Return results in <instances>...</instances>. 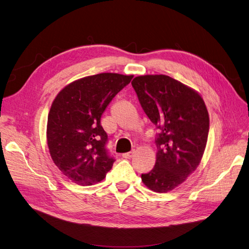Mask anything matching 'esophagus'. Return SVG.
Here are the masks:
<instances>
[{
	"label": "esophagus",
	"mask_w": 249,
	"mask_h": 249,
	"mask_svg": "<svg viewBox=\"0 0 249 249\" xmlns=\"http://www.w3.org/2000/svg\"><path fill=\"white\" fill-rule=\"evenodd\" d=\"M133 154H134V152H128V153H124L122 156H123V158H125V159H130L132 156H133Z\"/></svg>",
	"instance_id": "esophagus-1"
}]
</instances>
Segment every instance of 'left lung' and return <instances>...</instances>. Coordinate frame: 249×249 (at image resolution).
Wrapping results in <instances>:
<instances>
[{
	"instance_id": "8db88e82",
	"label": "left lung",
	"mask_w": 249,
	"mask_h": 249,
	"mask_svg": "<svg viewBox=\"0 0 249 249\" xmlns=\"http://www.w3.org/2000/svg\"><path fill=\"white\" fill-rule=\"evenodd\" d=\"M131 85L158 130L155 166L142 174V181L151 190L167 192L199 164L209 133L208 110L196 92L167 75L138 76Z\"/></svg>"
}]
</instances>
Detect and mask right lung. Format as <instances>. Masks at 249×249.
<instances>
[{
  "label": "right lung",
  "mask_w": 249,
  "mask_h": 249,
  "mask_svg": "<svg viewBox=\"0 0 249 249\" xmlns=\"http://www.w3.org/2000/svg\"><path fill=\"white\" fill-rule=\"evenodd\" d=\"M132 75L100 73L66 86L47 118V145L54 164L68 179L89 186L106 178L115 162L101 116Z\"/></svg>",
  "instance_id": "right-lung-1"
}]
</instances>
